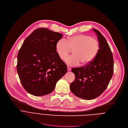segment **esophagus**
Returning <instances> with one entry per match:
<instances>
[{"label": "esophagus", "instance_id": "1", "mask_svg": "<svg viewBox=\"0 0 128 128\" xmlns=\"http://www.w3.org/2000/svg\"><path fill=\"white\" fill-rule=\"evenodd\" d=\"M67 68H68V71H70L71 70V68L70 66H67Z\"/></svg>", "mask_w": 128, "mask_h": 128}]
</instances>
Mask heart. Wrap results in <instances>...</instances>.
Returning <instances> with one entry per match:
<instances>
[{"label": "heart", "mask_w": 128, "mask_h": 128, "mask_svg": "<svg viewBox=\"0 0 128 128\" xmlns=\"http://www.w3.org/2000/svg\"><path fill=\"white\" fill-rule=\"evenodd\" d=\"M56 52L60 58L64 60L73 49V55L66 59V64L71 66L85 65L95 58L99 49L98 40L91 36L80 34L68 38L60 39L56 45Z\"/></svg>", "instance_id": "b5f03b06"}]
</instances>
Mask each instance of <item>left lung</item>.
I'll return each instance as SVG.
<instances>
[{"label":"left lung","mask_w":128,"mask_h":128,"mask_svg":"<svg viewBox=\"0 0 128 128\" xmlns=\"http://www.w3.org/2000/svg\"><path fill=\"white\" fill-rule=\"evenodd\" d=\"M97 35L99 44L95 58L87 65L73 68L75 79L70 85L74 95L86 100L93 99L106 89L114 72V59L106 38L96 29H92Z\"/></svg>","instance_id":"1"}]
</instances>
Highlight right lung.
Wrapping results in <instances>:
<instances>
[{
  "instance_id": "add662e5",
  "label": "right lung",
  "mask_w": 128,
  "mask_h": 128,
  "mask_svg": "<svg viewBox=\"0 0 128 128\" xmlns=\"http://www.w3.org/2000/svg\"><path fill=\"white\" fill-rule=\"evenodd\" d=\"M60 33L39 28L26 39L18 54L17 72L29 93L42 96L52 93L57 82L67 72V66L56 49Z\"/></svg>"
}]
</instances>
